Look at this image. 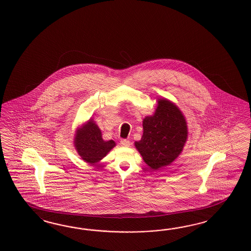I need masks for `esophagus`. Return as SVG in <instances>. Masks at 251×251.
<instances>
[{
  "instance_id": "esophagus-1",
  "label": "esophagus",
  "mask_w": 251,
  "mask_h": 251,
  "mask_svg": "<svg viewBox=\"0 0 251 251\" xmlns=\"http://www.w3.org/2000/svg\"><path fill=\"white\" fill-rule=\"evenodd\" d=\"M121 145H122V146H124V147H129L130 144H129V140H122V141H121Z\"/></svg>"
}]
</instances>
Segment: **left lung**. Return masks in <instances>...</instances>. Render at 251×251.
<instances>
[{
	"mask_svg": "<svg viewBox=\"0 0 251 251\" xmlns=\"http://www.w3.org/2000/svg\"><path fill=\"white\" fill-rule=\"evenodd\" d=\"M143 127L142 139L134 145L152 169L170 165L182 152L188 138L187 122L171 101L158 99L154 113L145 117Z\"/></svg>",
	"mask_w": 251,
	"mask_h": 251,
	"instance_id": "8db88e82",
	"label": "left lung"
}]
</instances>
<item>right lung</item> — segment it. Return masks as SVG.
Here are the masks:
<instances>
[{
	"mask_svg": "<svg viewBox=\"0 0 251 251\" xmlns=\"http://www.w3.org/2000/svg\"><path fill=\"white\" fill-rule=\"evenodd\" d=\"M115 145L113 140L104 141L102 139L101 130L92 119L76 130L75 149L82 159L87 163H98Z\"/></svg>",
	"mask_w": 251,
	"mask_h": 251,
	"instance_id": "1",
	"label": "right lung"
}]
</instances>
